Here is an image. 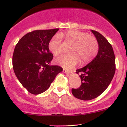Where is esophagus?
<instances>
[{"mask_svg":"<svg viewBox=\"0 0 127 127\" xmlns=\"http://www.w3.org/2000/svg\"><path fill=\"white\" fill-rule=\"evenodd\" d=\"M63 72H64L65 73H66V74H70V73H72V71L64 69H64H63Z\"/></svg>","mask_w":127,"mask_h":127,"instance_id":"obj_1","label":"esophagus"}]
</instances>
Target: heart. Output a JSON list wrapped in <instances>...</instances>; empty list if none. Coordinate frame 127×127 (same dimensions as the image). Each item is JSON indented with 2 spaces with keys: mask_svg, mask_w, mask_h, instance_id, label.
I'll return each mask as SVG.
<instances>
[{
  "mask_svg": "<svg viewBox=\"0 0 127 127\" xmlns=\"http://www.w3.org/2000/svg\"><path fill=\"white\" fill-rule=\"evenodd\" d=\"M62 37H64L67 41L73 42L71 45V51L76 52L82 62L90 61L98 52V42L95 37L88 35L85 32L70 30L65 33L55 34L49 42L48 48L54 54H58L62 50ZM77 53L75 52L63 53L55 58L54 62L64 68H72L79 61L78 53Z\"/></svg>",
  "mask_w": 127,
  "mask_h": 127,
  "instance_id": "b5f03b06",
  "label": "heart"
}]
</instances>
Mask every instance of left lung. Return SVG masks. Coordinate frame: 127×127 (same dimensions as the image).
I'll use <instances>...</instances> for the list:
<instances>
[{
  "mask_svg": "<svg viewBox=\"0 0 127 127\" xmlns=\"http://www.w3.org/2000/svg\"><path fill=\"white\" fill-rule=\"evenodd\" d=\"M91 32L98 42V52L88 64L76 70L77 74L81 73L82 84L79 88L72 90L73 95L82 100H91L101 94L111 82L116 69L112 45L100 33Z\"/></svg>",
  "mask_w": 127,
  "mask_h": 127,
  "instance_id": "1",
  "label": "left lung"
}]
</instances>
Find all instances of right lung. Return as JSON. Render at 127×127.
Masks as SVG:
<instances>
[{"label": "right lung", "instance_id": "right-lung-1", "mask_svg": "<svg viewBox=\"0 0 127 127\" xmlns=\"http://www.w3.org/2000/svg\"><path fill=\"white\" fill-rule=\"evenodd\" d=\"M59 29L34 30L19 40L12 57L13 69L22 85L34 95L48 90L63 68L51 65L49 42Z\"/></svg>", "mask_w": 127, "mask_h": 127}]
</instances>
